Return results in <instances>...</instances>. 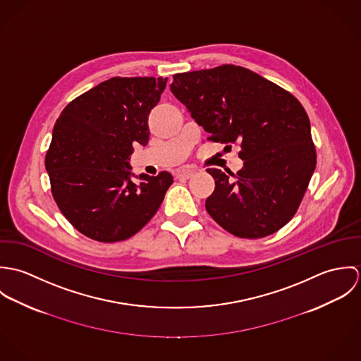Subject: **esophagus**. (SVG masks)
Listing matches in <instances>:
<instances>
[{"instance_id":"1","label":"esophagus","mask_w":361,"mask_h":361,"mask_svg":"<svg viewBox=\"0 0 361 361\" xmlns=\"http://www.w3.org/2000/svg\"><path fill=\"white\" fill-rule=\"evenodd\" d=\"M195 173H196V169H192V168H183V169H179V171H176V172H175V178H178V179H180V178H183V179H189V178H192Z\"/></svg>"}]
</instances>
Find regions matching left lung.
Returning <instances> with one entry per match:
<instances>
[{"mask_svg":"<svg viewBox=\"0 0 361 361\" xmlns=\"http://www.w3.org/2000/svg\"><path fill=\"white\" fill-rule=\"evenodd\" d=\"M169 87L209 140L242 149L243 168L231 177L207 169L215 180L206 200L211 218L238 238L278 232L296 214L317 164L303 105L288 90L231 63L176 73Z\"/></svg>","mask_w":361,"mask_h":361,"instance_id":"8db88e82","label":"left lung"}]
</instances>
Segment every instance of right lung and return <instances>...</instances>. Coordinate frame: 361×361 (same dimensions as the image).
I'll use <instances>...</instances> for the list:
<instances>
[{
    "instance_id": "obj_1",
    "label": "right lung",
    "mask_w": 361,
    "mask_h": 361,
    "mask_svg": "<svg viewBox=\"0 0 361 361\" xmlns=\"http://www.w3.org/2000/svg\"><path fill=\"white\" fill-rule=\"evenodd\" d=\"M168 78H111L59 114L46 154L51 193L63 216L85 236L114 243L137 233L161 206L173 178L130 180L133 145L149 142V114Z\"/></svg>"
}]
</instances>
